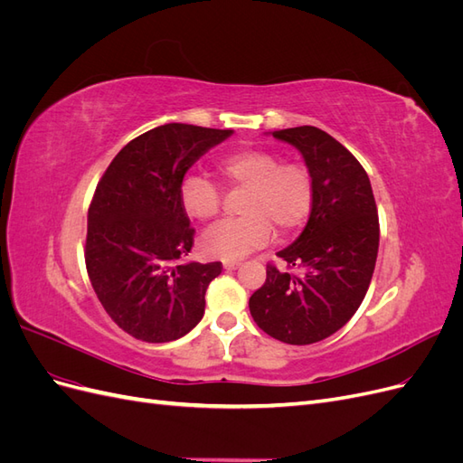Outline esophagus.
Returning <instances> with one entry per match:
<instances>
[{
	"instance_id": "34e87169",
	"label": "esophagus",
	"mask_w": 463,
	"mask_h": 463,
	"mask_svg": "<svg viewBox=\"0 0 463 463\" xmlns=\"http://www.w3.org/2000/svg\"><path fill=\"white\" fill-rule=\"evenodd\" d=\"M223 269H226V270H235V269H240V262L226 260V262H223Z\"/></svg>"
}]
</instances>
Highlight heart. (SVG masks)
<instances>
[{"label": "heart", "mask_w": 463, "mask_h": 463, "mask_svg": "<svg viewBox=\"0 0 463 463\" xmlns=\"http://www.w3.org/2000/svg\"><path fill=\"white\" fill-rule=\"evenodd\" d=\"M216 170L245 194L240 203L243 218L222 222L203 235L201 249L210 259H243L270 241L272 228L286 235L311 214L315 187L303 164L282 162L272 150L241 148L222 156ZM179 204L191 220L208 222L218 216L222 194L206 175L193 172L181 179Z\"/></svg>", "instance_id": "1"}]
</instances>
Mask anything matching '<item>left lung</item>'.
Instances as JSON below:
<instances>
[{"label":"left lung","instance_id":"8db88e82","mask_svg":"<svg viewBox=\"0 0 463 463\" xmlns=\"http://www.w3.org/2000/svg\"><path fill=\"white\" fill-rule=\"evenodd\" d=\"M296 146L311 172L309 220L289 247L278 250L293 276L266 266V282L249 299L257 326L272 338L307 345L328 338L365 299L378 253V214L371 181L357 158L313 125L274 131Z\"/></svg>","mask_w":463,"mask_h":463}]
</instances>
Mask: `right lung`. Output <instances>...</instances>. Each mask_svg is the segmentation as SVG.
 I'll return each instance as SVG.
<instances>
[{
  "label": "right lung",
  "mask_w": 463,
  "mask_h": 463,
  "mask_svg": "<svg viewBox=\"0 0 463 463\" xmlns=\"http://www.w3.org/2000/svg\"><path fill=\"white\" fill-rule=\"evenodd\" d=\"M232 129L165 123L133 138L111 160L89 208L85 262L106 313L133 338L172 342L204 315L222 262H184L193 247L179 184Z\"/></svg>",
  "instance_id": "add662e5"
}]
</instances>
